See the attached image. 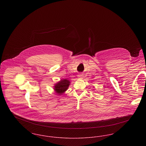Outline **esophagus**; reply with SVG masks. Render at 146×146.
I'll use <instances>...</instances> for the list:
<instances>
[{
  "mask_svg": "<svg viewBox=\"0 0 146 146\" xmlns=\"http://www.w3.org/2000/svg\"><path fill=\"white\" fill-rule=\"evenodd\" d=\"M83 75L82 74H79L78 75V78L79 79H82V78H83Z\"/></svg>",
  "mask_w": 146,
  "mask_h": 146,
  "instance_id": "esophagus-1",
  "label": "esophagus"
}]
</instances>
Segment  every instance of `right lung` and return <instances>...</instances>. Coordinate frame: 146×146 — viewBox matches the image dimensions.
<instances>
[{"instance_id":"1","label":"right lung","mask_w":146,"mask_h":146,"mask_svg":"<svg viewBox=\"0 0 146 146\" xmlns=\"http://www.w3.org/2000/svg\"><path fill=\"white\" fill-rule=\"evenodd\" d=\"M70 84V82L69 80L66 79H61L57 83L55 84V85L54 86V90L56 94L61 95L68 90Z\"/></svg>"}]
</instances>
